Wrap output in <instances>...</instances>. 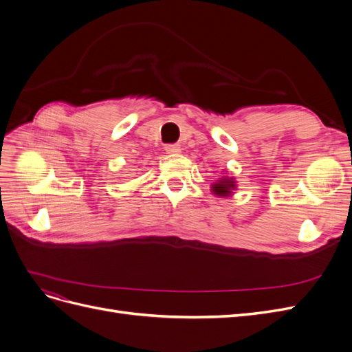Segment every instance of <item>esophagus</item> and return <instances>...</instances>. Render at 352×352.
I'll list each match as a JSON object with an SVG mask.
<instances>
[{"label": "esophagus", "mask_w": 352, "mask_h": 352, "mask_svg": "<svg viewBox=\"0 0 352 352\" xmlns=\"http://www.w3.org/2000/svg\"><path fill=\"white\" fill-rule=\"evenodd\" d=\"M164 150H166V154H168V155H176L180 153V145H177V144L167 145Z\"/></svg>", "instance_id": "1"}]
</instances>
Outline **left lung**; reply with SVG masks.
I'll return each mask as SVG.
<instances>
[{
	"label": "left lung",
	"mask_w": 352,
	"mask_h": 352,
	"mask_svg": "<svg viewBox=\"0 0 352 352\" xmlns=\"http://www.w3.org/2000/svg\"><path fill=\"white\" fill-rule=\"evenodd\" d=\"M235 179L233 177H221L219 182L211 185L212 194H216L219 197H228L232 194V190L235 189Z\"/></svg>",
	"instance_id": "left-lung-1"
}]
</instances>
